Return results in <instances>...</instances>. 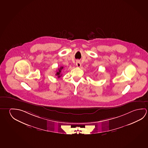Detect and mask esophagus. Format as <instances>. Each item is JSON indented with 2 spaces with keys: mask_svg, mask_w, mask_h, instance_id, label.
<instances>
[{
  "mask_svg": "<svg viewBox=\"0 0 148 148\" xmlns=\"http://www.w3.org/2000/svg\"><path fill=\"white\" fill-rule=\"evenodd\" d=\"M76 65L77 66V67H80L81 66V63H80V61L79 60H77L76 62Z\"/></svg>",
  "mask_w": 148,
  "mask_h": 148,
  "instance_id": "esophagus-1",
  "label": "esophagus"
}]
</instances>
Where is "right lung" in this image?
<instances>
[{"mask_svg":"<svg viewBox=\"0 0 148 148\" xmlns=\"http://www.w3.org/2000/svg\"><path fill=\"white\" fill-rule=\"evenodd\" d=\"M63 67L61 66L60 68H59L58 71H57L56 72V75L58 76V78L60 77L61 76V70L63 69Z\"/></svg>","mask_w":148,"mask_h":148,"instance_id":"right-lung-1","label":"right lung"}]
</instances>
